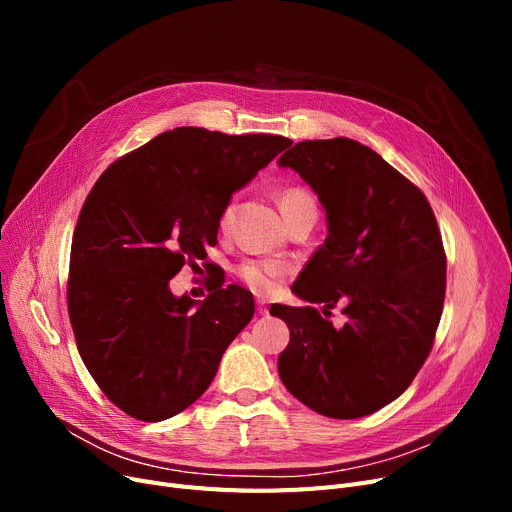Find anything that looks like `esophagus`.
Segmentation results:
<instances>
[{
    "label": "esophagus",
    "instance_id": "34e87169",
    "mask_svg": "<svg viewBox=\"0 0 512 512\" xmlns=\"http://www.w3.org/2000/svg\"><path fill=\"white\" fill-rule=\"evenodd\" d=\"M257 313H259V315H267V313H270V311H267L265 301H257Z\"/></svg>",
    "mask_w": 512,
    "mask_h": 512
}]
</instances>
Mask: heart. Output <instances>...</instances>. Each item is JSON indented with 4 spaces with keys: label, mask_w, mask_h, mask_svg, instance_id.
<instances>
[{
    "label": "heart",
    "mask_w": 512,
    "mask_h": 512,
    "mask_svg": "<svg viewBox=\"0 0 512 512\" xmlns=\"http://www.w3.org/2000/svg\"><path fill=\"white\" fill-rule=\"evenodd\" d=\"M278 203H280V209L284 213V220L288 218V215L297 213L301 209L315 207L313 197L307 191H303V188H286V191L280 193ZM230 215H232V205H228L222 213V220H220L222 228L228 226ZM286 274H288V267L282 261H276V259L245 261L238 267L240 280L245 282L257 294H270L278 286V282L282 278H286Z\"/></svg>",
    "instance_id": "heart-1"
}]
</instances>
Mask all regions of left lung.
I'll list each match as a JSON object with an SVG mask.
<instances>
[{"mask_svg": "<svg viewBox=\"0 0 512 512\" xmlns=\"http://www.w3.org/2000/svg\"><path fill=\"white\" fill-rule=\"evenodd\" d=\"M278 166L313 188L328 220L292 292L346 305L342 328L313 307L270 309L290 330L280 380L319 415H371L411 386L432 351L446 292L436 215L413 182L353 139L297 143Z\"/></svg>", "mask_w": 512, "mask_h": 512, "instance_id": "1", "label": "left lung"}]
</instances>
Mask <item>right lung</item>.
Segmentation results:
<instances>
[{
	"label": "right lung",
	"instance_id": "obj_1",
	"mask_svg": "<svg viewBox=\"0 0 512 512\" xmlns=\"http://www.w3.org/2000/svg\"><path fill=\"white\" fill-rule=\"evenodd\" d=\"M290 145L180 126L114 161L91 188L72 236L68 313L80 359L126 415L164 421L191 407L251 321L247 288L220 282L193 301L170 280L218 245L232 195Z\"/></svg>",
	"mask_w": 512,
	"mask_h": 512
}]
</instances>
